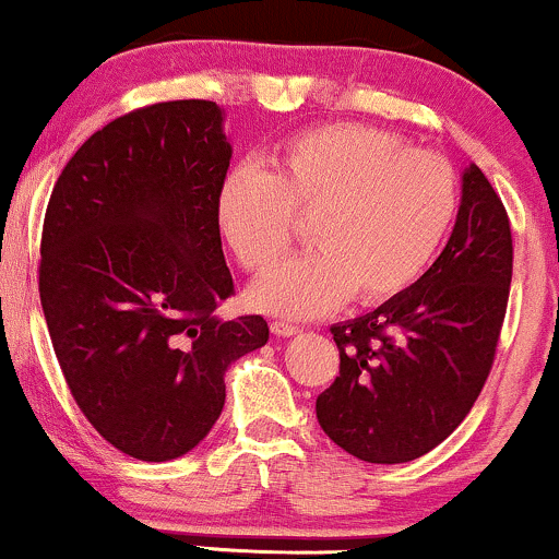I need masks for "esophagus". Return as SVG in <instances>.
Returning <instances> with one entry per match:
<instances>
[{"mask_svg":"<svg viewBox=\"0 0 559 559\" xmlns=\"http://www.w3.org/2000/svg\"><path fill=\"white\" fill-rule=\"evenodd\" d=\"M271 331L275 333V336H297V333L301 331L299 325H292V323H284V320H275V323H271Z\"/></svg>","mask_w":559,"mask_h":559,"instance_id":"esophagus-1","label":"esophagus"}]
</instances>
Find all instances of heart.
<instances>
[{
  "label": "heart",
  "instance_id": "heart-1",
  "mask_svg": "<svg viewBox=\"0 0 559 559\" xmlns=\"http://www.w3.org/2000/svg\"><path fill=\"white\" fill-rule=\"evenodd\" d=\"M460 189L444 157L365 123L307 128L271 155V173L223 178L215 221L243 271L265 273L292 247V213L316 249L281 262L249 292L254 307L316 318L355 294L378 305L428 271L454 226Z\"/></svg>",
  "mask_w": 559,
  "mask_h": 559
}]
</instances>
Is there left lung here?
I'll return each instance as SVG.
<instances>
[{
    "label": "left lung",
    "mask_w": 559,
    "mask_h": 559,
    "mask_svg": "<svg viewBox=\"0 0 559 559\" xmlns=\"http://www.w3.org/2000/svg\"><path fill=\"white\" fill-rule=\"evenodd\" d=\"M510 281V217L471 165L454 230L433 265L378 310L331 329L342 362L316 413L333 444L378 465L439 447L489 378Z\"/></svg>",
    "instance_id": "obj_1"
}]
</instances>
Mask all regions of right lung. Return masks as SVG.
<instances>
[{
    "instance_id": "obj_1",
    "label": "right lung",
    "mask_w": 559,
    "mask_h": 559,
    "mask_svg": "<svg viewBox=\"0 0 559 559\" xmlns=\"http://www.w3.org/2000/svg\"><path fill=\"white\" fill-rule=\"evenodd\" d=\"M230 152L215 102L141 107L83 141L44 215L57 362L102 439L144 463L191 452L230 362L267 342L262 316H215L234 294L215 221Z\"/></svg>"
}]
</instances>
